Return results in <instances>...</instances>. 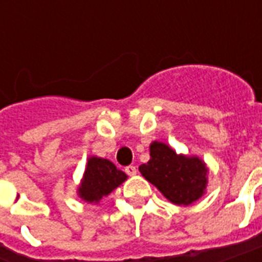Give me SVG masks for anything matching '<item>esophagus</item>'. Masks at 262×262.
Instances as JSON below:
<instances>
[{"instance_id": "esophagus-1", "label": "esophagus", "mask_w": 262, "mask_h": 262, "mask_svg": "<svg viewBox=\"0 0 262 262\" xmlns=\"http://www.w3.org/2000/svg\"><path fill=\"white\" fill-rule=\"evenodd\" d=\"M125 172H126L127 175H130V177H135V175L137 174V168H136L135 166H127V167H125Z\"/></svg>"}]
</instances>
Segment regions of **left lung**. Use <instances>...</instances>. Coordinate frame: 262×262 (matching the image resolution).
<instances>
[{"label":"left lung","instance_id":"left-lung-1","mask_svg":"<svg viewBox=\"0 0 262 262\" xmlns=\"http://www.w3.org/2000/svg\"><path fill=\"white\" fill-rule=\"evenodd\" d=\"M149 156L140 172L170 203L187 207L205 194L209 170L201 158L177 154L163 141H152Z\"/></svg>","mask_w":262,"mask_h":262}]
</instances>
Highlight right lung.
Here are the masks:
<instances>
[{"instance_id":"add662e5","label":"right lung","mask_w":262,"mask_h":262,"mask_svg":"<svg viewBox=\"0 0 262 262\" xmlns=\"http://www.w3.org/2000/svg\"><path fill=\"white\" fill-rule=\"evenodd\" d=\"M127 179V175L108 159L90 156L83 178L77 186V195L88 204H99Z\"/></svg>"}]
</instances>
